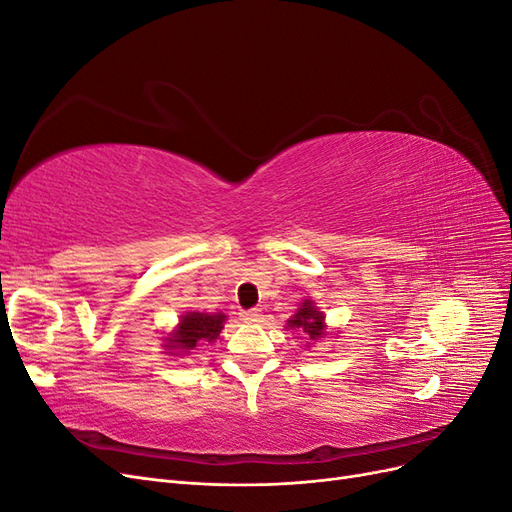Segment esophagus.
Returning a JSON list of instances; mask_svg holds the SVG:
<instances>
[{
    "instance_id": "34e87169",
    "label": "esophagus",
    "mask_w": 512,
    "mask_h": 512,
    "mask_svg": "<svg viewBox=\"0 0 512 512\" xmlns=\"http://www.w3.org/2000/svg\"><path fill=\"white\" fill-rule=\"evenodd\" d=\"M241 318L245 322H256L260 318V307H252V309H245V312H241Z\"/></svg>"
}]
</instances>
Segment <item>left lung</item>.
I'll list each match as a JSON object with an SVG mask.
<instances>
[{
	"label": "left lung",
	"mask_w": 512,
	"mask_h": 512,
	"mask_svg": "<svg viewBox=\"0 0 512 512\" xmlns=\"http://www.w3.org/2000/svg\"><path fill=\"white\" fill-rule=\"evenodd\" d=\"M288 327L307 333L309 339H318L324 335V316L322 312H318L312 301H303L297 314L288 320Z\"/></svg>",
	"instance_id": "obj_1"
}]
</instances>
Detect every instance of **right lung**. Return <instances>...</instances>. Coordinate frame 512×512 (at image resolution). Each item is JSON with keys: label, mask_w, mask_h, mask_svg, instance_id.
<instances>
[{"label": "right lung", "mask_w": 512, "mask_h": 512, "mask_svg": "<svg viewBox=\"0 0 512 512\" xmlns=\"http://www.w3.org/2000/svg\"><path fill=\"white\" fill-rule=\"evenodd\" d=\"M224 314H200V312H190L185 314L179 322L177 331L166 339L168 344H164L166 350L175 352H190L198 344L213 342L218 339L220 331L224 329Z\"/></svg>", "instance_id": "right-lung-1"}]
</instances>
